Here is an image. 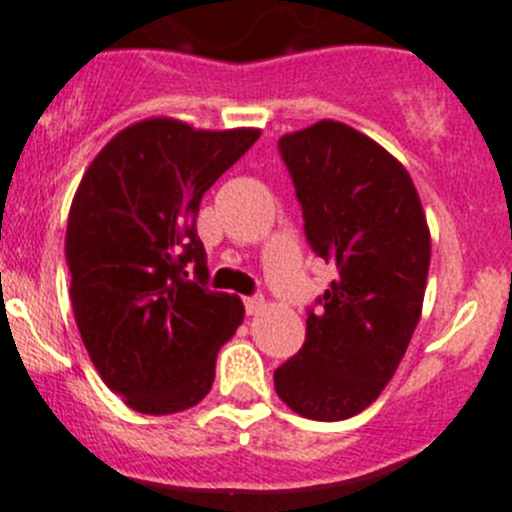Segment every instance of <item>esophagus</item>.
I'll use <instances>...</instances> for the list:
<instances>
[{
    "label": "esophagus",
    "mask_w": 512,
    "mask_h": 512,
    "mask_svg": "<svg viewBox=\"0 0 512 512\" xmlns=\"http://www.w3.org/2000/svg\"><path fill=\"white\" fill-rule=\"evenodd\" d=\"M243 304H246V312L251 314V317H256V314H261L266 309L264 297H246L243 299Z\"/></svg>",
    "instance_id": "1"
}]
</instances>
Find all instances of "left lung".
Segmentation results:
<instances>
[{"label": "left lung", "instance_id": "1", "mask_svg": "<svg viewBox=\"0 0 512 512\" xmlns=\"http://www.w3.org/2000/svg\"><path fill=\"white\" fill-rule=\"evenodd\" d=\"M304 233L337 269L276 393L304 419L342 421L381 396L421 317L431 236L414 180L391 152L342 121L279 139Z\"/></svg>", "mask_w": 512, "mask_h": 512}]
</instances>
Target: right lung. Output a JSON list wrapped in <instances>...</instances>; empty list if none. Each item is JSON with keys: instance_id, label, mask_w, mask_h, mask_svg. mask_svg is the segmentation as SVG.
I'll use <instances>...</instances> for the list:
<instances>
[{"instance_id": "add662e5", "label": "right lung", "mask_w": 512, "mask_h": 512, "mask_svg": "<svg viewBox=\"0 0 512 512\" xmlns=\"http://www.w3.org/2000/svg\"><path fill=\"white\" fill-rule=\"evenodd\" d=\"M259 137L152 116L121 129L75 190L65 231L75 325L103 383L139 414L203 401L218 350L243 322L236 294L205 287L195 218L205 190Z\"/></svg>"}]
</instances>
